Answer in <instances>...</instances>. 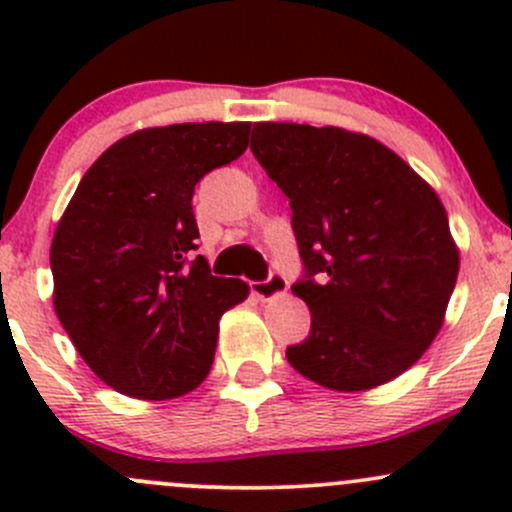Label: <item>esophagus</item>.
<instances>
[{
  "label": "esophagus",
  "instance_id": "obj_1",
  "mask_svg": "<svg viewBox=\"0 0 512 512\" xmlns=\"http://www.w3.org/2000/svg\"><path fill=\"white\" fill-rule=\"evenodd\" d=\"M250 289L257 299H262V302H270V299L282 297V294L287 292V282H285V277L277 275V272H272L265 282H252Z\"/></svg>",
  "mask_w": 512,
  "mask_h": 512
}]
</instances>
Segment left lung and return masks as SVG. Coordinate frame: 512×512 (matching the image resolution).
<instances>
[{
  "instance_id": "8db88e82",
  "label": "left lung",
  "mask_w": 512,
  "mask_h": 512,
  "mask_svg": "<svg viewBox=\"0 0 512 512\" xmlns=\"http://www.w3.org/2000/svg\"><path fill=\"white\" fill-rule=\"evenodd\" d=\"M252 153L289 198L312 332L287 361L332 391L404 374L441 332L461 255L436 190L366 133L255 123Z\"/></svg>"
}]
</instances>
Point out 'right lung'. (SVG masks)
Returning a JSON list of instances; mask_svg holds the SVG:
<instances>
[{"label": "right lung", "mask_w": 512, "mask_h": 512, "mask_svg": "<svg viewBox=\"0 0 512 512\" xmlns=\"http://www.w3.org/2000/svg\"><path fill=\"white\" fill-rule=\"evenodd\" d=\"M250 123H173L113 143L81 178L51 240L54 312L103 384L143 401L210 374L242 280L195 257V183L245 153Z\"/></svg>", "instance_id": "obj_1"}]
</instances>
